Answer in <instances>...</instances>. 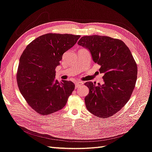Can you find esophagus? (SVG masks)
<instances>
[{
  "label": "esophagus",
  "mask_w": 152,
  "mask_h": 152,
  "mask_svg": "<svg viewBox=\"0 0 152 152\" xmlns=\"http://www.w3.org/2000/svg\"><path fill=\"white\" fill-rule=\"evenodd\" d=\"M83 85V83L82 81H77L75 83V87L76 88H78L80 86H81Z\"/></svg>",
  "instance_id": "obj_1"
}]
</instances>
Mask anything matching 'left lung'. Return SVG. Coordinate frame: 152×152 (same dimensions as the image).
Here are the masks:
<instances>
[{
  "label": "left lung",
  "instance_id": "1",
  "mask_svg": "<svg viewBox=\"0 0 152 152\" xmlns=\"http://www.w3.org/2000/svg\"><path fill=\"white\" fill-rule=\"evenodd\" d=\"M77 44L89 49L103 73V85L85 83L89 94L85 98L88 110L107 118L119 111L130 99L137 79V65L124 42L104 36H83Z\"/></svg>",
  "mask_w": 152,
  "mask_h": 152
}]
</instances>
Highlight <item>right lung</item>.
<instances>
[{"instance_id":"1","label":"right lung","mask_w":152,"mask_h":152,"mask_svg":"<svg viewBox=\"0 0 152 152\" xmlns=\"http://www.w3.org/2000/svg\"><path fill=\"white\" fill-rule=\"evenodd\" d=\"M80 37L48 33L35 39L22 53L16 74L19 91L27 104L42 115L63 108L75 89L70 81L56 80L55 69L63 54Z\"/></svg>"}]
</instances>
